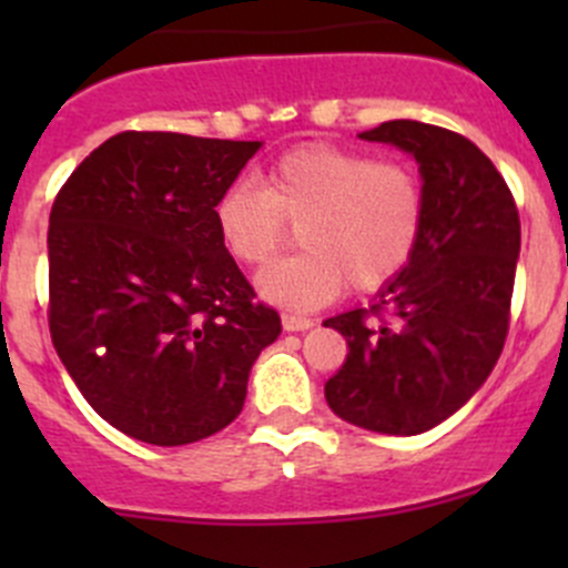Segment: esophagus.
Listing matches in <instances>:
<instances>
[{
	"instance_id": "34e87169",
	"label": "esophagus",
	"mask_w": 568,
	"mask_h": 568,
	"mask_svg": "<svg viewBox=\"0 0 568 568\" xmlns=\"http://www.w3.org/2000/svg\"><path fill=\"white\" fill-rule=\"evenodd\" d=\"M313 324H316V321L307 318V316H300V313H283L285 332H305V329H311Z\"/></svg>"
}]
</instances>
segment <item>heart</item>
I'll list each match as a JSON object with an SVG mask.
<instances>
[{"label":"heart","mask_w":568,"mask_h":568,"mask_svg":"<svg viewBox=\"0 0 568 568\" xmlns=\"http://www.w3.org/2000/svg\"><path fill=\"white\" fill-rule=\"evenodd\" d=\"M423 214L415 170L329 142L285 151L263 186L236 181L214 205L222 247L244 266H266L296 227L305 250L257 277L268 302L294 311H316L348 283L363 294L393 283L415 255Z\"/></svg>","instance_id":"obj_1"}]
</instances>
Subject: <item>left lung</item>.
Wrapping results in <instances>:
<instances>
[{
    "label": "left lung",
    "instance_id": "8db88e82",
    "mask_svg": "<svg viewBox=\"0 0 568 568\" xmlns=\"http://www.w3.org/2000/svg\"><path fill=\"white\" fill-rule=\"evenodd\" d=\"M359 136L417 159L426 214L409 266L379 300L324 321L348 343L324 395L354 426L409 437L454 415L495 368L523 231L506 178L467 136L417 120Z\"/></svg>",
    "mask_w": 568,
    "mask_h": 568
}]
</instances>
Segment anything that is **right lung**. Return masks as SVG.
Wrapping results in <instances>:
<instances>
[{"mask_svg": "<svg viewBox=\"0 0 568 568\" xmlns=\"http://www.w3.org/2000/svg\"><path fill=\"white\" fill-rule=\"evenodd\" d=\"M261 142L123 131L57 192L49 332L118 432L189 445L231 426L280 316L222 247L216 197Z\"/></svg>", "mask_w": 568, "mask_h": 568, "instance_id": "obj_1", "label": "right lung"}]
</instances>
